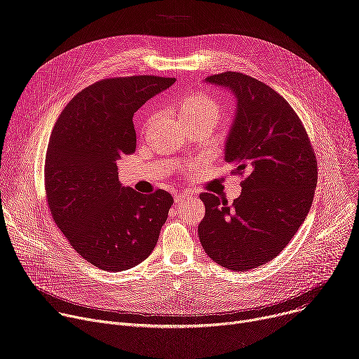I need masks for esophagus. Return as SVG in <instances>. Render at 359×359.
<instances>
[{"label":"esophagus","mask_w":359,"mask_h":359,"mask_svg":"<svg viewBox=\"0 0 359 359\" xmlns=\"http://www.w3.org/2000/svg\"><path fill=\"white\" fill-rule=\"evenodd\" d=\"M190 196H193V193H191V191L183 190V191H180V193H176V194H175V200H176V201H183V200L189 198Z\"/></svg>","instance_id":"34e87169"}]
</instances>
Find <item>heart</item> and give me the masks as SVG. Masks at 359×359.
Returning a JSON list of instances; mask_svg holds the SVG:
<instances>
[{"instance_id": "1", "label": "heart", "mask_w": 359, "mask_h": 359, "mask_svg": "<svg viewBox=\"0 0 359 359\" xmlns=\"http://www.w3.org/2000/svg\"><path fill=\"white\" fill-rule=\"evenodd\" d=\"M220 104L219 102L204 93H193L187 96L179 108V116L183 123L190 122H209L213 126L220 119ZM149 123V122H147ZM196 168V163L187 165V170H193Z\"/></svg>"}]
</instances>
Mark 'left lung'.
<instances>
[{"label": "left lung", "instance_id": "obj_1", "mask_svg": "<svg viewBox=\"0 0 359 359\" xmlns=\"http://www.w3.org/2000/svg\"><path fill=\"white\" fill-rule=\"evenodd\" d=\"M206 81L236 95L224 161L244 180L231 204L200 194L206 213L198 238L217 264L247 271L274 260L304 223L317 187V158L301 119L273 88L231 71Z\"/></svg>", "mask_w": 359, "mask_h": 359}]
</instances>
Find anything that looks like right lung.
<instances>
[{
  "instance_id": "obj_1",
  "label": "right lung",
  "mask_w": 359,
  "mask_h": 359,
  "mask_svg": "<svg viewBox=\"0 0 359 359\" xmlns=\"http://www.w3.org/2000/svg\"><path fill=\"white\" fill-rule=\"evenodd\" d=\"M175 78L137 75L102 79L71 99L49 136L45 194L55 224L92 266L125 271L156 247L173 197L158 189L123 187L116 161L132 155V118Z\"/></svg>"
}]
</instances>
